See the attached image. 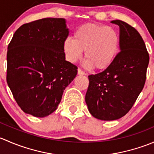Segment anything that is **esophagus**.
Listing matches in <instances>:
<instances>
[{
  "mask_svg": "<svg viewBox=\"0 0 154 154\" xmlns=\"http://www.w3.org/2000/svg\"><path fill=\"white\" fill-rule=\"evenodd\" d=\"M77 74H78V75H85V73L81 69H80V68L77 70Z\"/></svg>",
  "mask_w": 154,
  "mask_h": 154,
  "instance_id": "1",
  "label": "esophagus"
}]
</instances>
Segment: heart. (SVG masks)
I'll list each match as a JSON object with an SVG mask.
<instances>
[{
    "label": "heart",
    "instance_id": "heart-1",
    "mask_svg": "<svg viewBox=\"0 0 154 154\" xmlns=\"http://www.w3.org/2000/svg\"><path fill=\"white\" fill-rule=\"evenodd\" d=\"M120 47L117 31L107 26L94 23L83 24L77 28L73 39L68 38L63 43L66 59L76 63L85 51V66L97 71H104L114 63Z\"/></svg>",
    "mask_w": 154,
    "mask_h": 154
}]
</instances>
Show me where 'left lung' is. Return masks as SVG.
<instances>
[{"label": "left lung", "mask_w": 154, "mask_h": 154, "mask_svg": "<svg viewBox=\"0 0 154 154\" xmlns=\"http://www.w3.org/2000/svg\"><path fill=\"white\" fill-rule=\"evenodd\" d=\"M120 52L109 68L88 76L85 100L93 117L113 121L125 116L136 102L145 83L149 54L137 30L121 20Z\"/></svg>", "instance_id": "left-lung-1"}]
</instances>
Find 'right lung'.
<instances>
[{
    "label": "right lung",
    "instance_id": "add662e5",
    "mask_svg": "<svg viewBox=\"0 0 154 154\" xmlns=\"http://www.w3.org/2000/svg\"><path fill=\"white\" fill-rule=\"evenodd\" d=\"M64 18H47L23 24L7 51V81L21 109L35 117L54 112L77 67L66 60L68 35Z\"/></svg>",
    "mask_w": 154,
    "mask_h": 154
}]
</instances>
